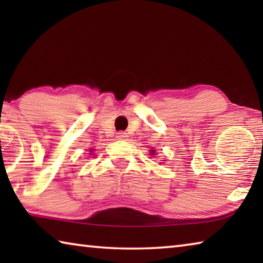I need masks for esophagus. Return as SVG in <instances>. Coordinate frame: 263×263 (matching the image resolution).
<instances>
[{
  "mask_svg": "<svg viewBox=\"0 0 263 263\" xmlns=\"http://www.w3.org/2000/svg\"><path fill=\"white\" fill-rule=\"evenodd\" d=\"M127 137V135L125 132H118L117 133V138L118 139H125V138Z\"/></svg>",
  "mask_w": 263,
  "mask_h": 263,
  "instance_id": "1",
  "label": "esophagus"
}]
</instances>
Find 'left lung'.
Segmentation results:
<instances>
[{
    "label": "left lung",
    "mask_w": 263,
    "mask_h": 263,
    "mask_svg": "<svg viewBox=\"0 0 263 263\" xmlns=\"http://www.w3.org/2000/svg\"><path fill=\"white\" fill-rule=\"evenodd\" d=\"M151 152H152V155L154 154V149H152V151H151Z\"/></svg>",
    "instance_id": "left-lung-1"
}]
</instances>
